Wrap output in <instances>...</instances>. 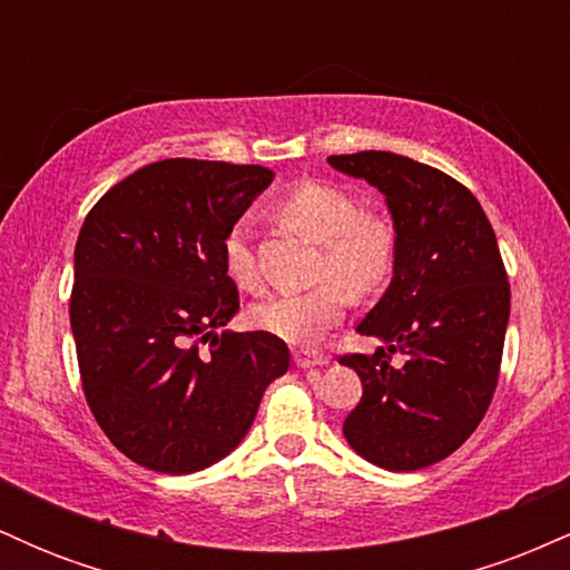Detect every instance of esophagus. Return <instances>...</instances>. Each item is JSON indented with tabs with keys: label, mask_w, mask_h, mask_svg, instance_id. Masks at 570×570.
I'll list each match as a JSON object with an SVG mask.
<instances>
[{
	"label": "esophagus",
	"mask_w": 570,
	"mask_h": 570,
	"mask_svg": "<svg viewBox=\"0 0 570 570\" xmlns=\"http://www.w3.org/2000/svg\"><path fill=\"white\" fill-rule=\"evenodd\" d=\"M294 364H297L299 370L324 367V364H330V356H326V353H322V351L303 348V351H294Z\"/></svg>",
	"instance_id": "esophagus-1"
}]
</instances>
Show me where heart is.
<instances>
[{"mask_svg": "<svg viewBox=\"0 0 570 570\" xmlns=\"http://www.w3.org/2000/svg\"><path fill=\"white\" fill-rule=\"evenodd\" d=\"M278 217L294 233L322 244L318 278L307 292L273 294L252 307V322L289 343H311L340 322L353 297L381 292L394 271V225L375 212H358L348 189L330 181H303L278 203ZM227 276L244 292L259 286L257 259L246 233L235 227L222 240Z\"/></svg>", "mask_w": 570, "mask_h": 570, "instance_id": "obj_1", "label": "heart"}]
</instances>
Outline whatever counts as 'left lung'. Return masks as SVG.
Masks as SVG:
<instances>
[{"label":"left lung","instance_id":"left-lung-1","mask_svg":"<svg viewBox=\"0 0 570 570\" xmlns=\"http://www.w3.org/2000/svg\"><path fill=\"white\" fill-rule=\"evenodd\" d=\"M326 160L381 189L396 233L394 278L356 326L381 345L340 356L364 389L343 434L375 466L417 472L474 434L499 383L509 324L499 240L480 200L440 168L377 149Z\"/></svg>","mask_w":570,"mask_h":570}]
</instances>
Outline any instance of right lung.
<instances>
[{"label":"right lung","instance_id":"right-lung-1","mask_svg":"<svg viewBox=\"0 0 570 570\" xmlns=\"http://www.w3.org/2000/svg\"><path fill=\"white\" fill-rule=\"evenodd\" d=\"M271 181L263 166L149 163L82 222L69 303L82 391L109 442L144 469L222 461L289 370L271 332L219 335L238 313L222 240Z\"/></svg>","mask_w":570,"mask_h":570}]
</instances>
